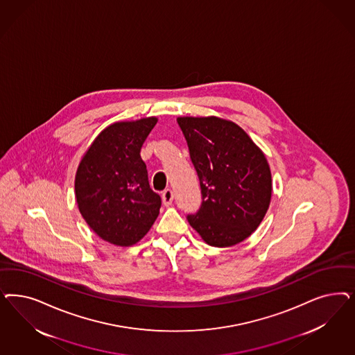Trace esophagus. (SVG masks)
Here are the masks:
<instances>
[{
    "mask_svg": "<svg viewBox=\"0 0 355 355\" xmlns=\"http://www.w3.org/2000/svg\"><path fill=\"white\" fill-rule=\"evenodd\" d=\"M162 200H163V204H164V205H171L172 201H173V192H172L171 189H166V191L163 192Z\"/></svg>",
    "mask_w": 355,
    "mask_h": 355,
    "instance_id": "34e87169",
    "label": "esophagus"
}]
</instances>
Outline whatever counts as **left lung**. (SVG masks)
I'll return each instance as SVG.
<instances>
[{"instance_id":"obj_1","label":"left lung","mask_w":355,"mask_h":355,"mask_svg":"<svg viewBox=\"0 0 355 355\" xmlns=\"http://www.w3.org/2000/svg\"><path fill=\"white\" fill-rule=\"evenodd\" d=\"M195 166L202 204L188 222L211 247H231L261 223L272 173L261 149L241 126L217 116L178 117Z\"/></svg>"}]
</instances>
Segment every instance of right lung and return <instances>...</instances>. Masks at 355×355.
Here are the masks:
<instances>
[{
	"label": "right lung",
	"instance_id": "right-lung-1",
	"mask_svg": "<svg viewBox=\"0 0 355 355\" xmlns=\"http://www.w3.org/2000/svg\"><path fill=\"white\" fill-rule=\"evenodd\" d=\"M157 121L151 116L104 128L78 164L74 189L80 216L114 245L136 244L159 216L160 197L150 188L139 154Z\"/></svg>",
	"mask_w": 355,
	"mask_h": 355
}]
</instances>
